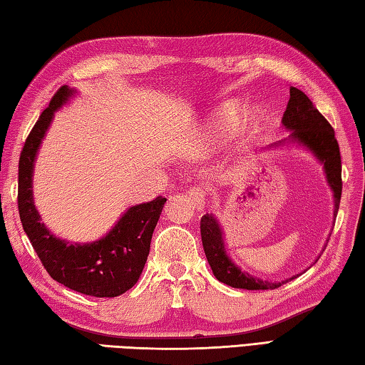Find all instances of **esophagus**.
<instances>
[{"instance_id":"obj_1","label":"esophagus","mask_w":365,"mask_h":365,"mask_svg":"<svg viewBox=\"0 0 365 365\" xmlns=\"http://www.w3.org/2000/svg\"><path fill=\"white\" fill-rule=\"evenodd\" d=\"M187 195L192 200V203H194L195 210L198 211H205L206 208V202H208V198H206V190L202 189V187H192L190 190H187Z\"/></svg>"}]
</instances>
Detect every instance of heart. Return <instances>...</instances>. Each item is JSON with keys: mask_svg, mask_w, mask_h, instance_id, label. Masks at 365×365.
I'll list each match as a JSON object with an SVG mask.
<instances>
[{"mask_svg": "<svg viewBox=\"0 0 365 365\" xmlns=\"http://www.w3.org/2000/svg\"><path fill=\"white\" fill-rule=\"evenodd\" d=\"M235 113H237V108L233 106V105H225L224 108H222V111L219 113V115H221V119L222 120H233V118H235ZM250 119V118H247ZM238 133H242V135H246L247 133V123L245 122V125H242L238 128Z\"/></svg>", "mask_w": 365, "mask_h": 365, "instance_id": "1", "label": "heart"}]
</instances>
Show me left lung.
Returning <instances> with one entry per match:
<instances>
[{
    "instance_id": "obj_1",
    "label": "left lung",
    "mask_w": 365,
    "mask_h": 365,
    "mask_svg": "<svg viewBox=\"0 0 365 365\" xmlns=\"http://www.w3.org/2000/svg\"><path fill=\"white\" fill-rule=\"evenodd\" d=\"M289 93L291 97H289V101H287L286 111L283 114V119H281V123H283V127L291 133L287 138L272 144L270 148L292 144V146L308 150V153H310L314 159L322 165V170H324V175H326V181L332 190L334 221H335L336 212H339L340 197H341V159H340L339 143L335 140L334 128L331 127V123L324 119V115H322L318 109L313 106V103L304 92L295 87H291ZM200 230H202L203 250L212 270V274L227 286L237 287V289H247V291L277 289V287L283 286L284 283H287V281L295 279L299 274L305 272L304 270L302 273L292 274L291 278H286L281 281H267L262 278H257L254 277V274L242 270V268L233 262L232 257L229 256V252H227L221 222L217 221V217L212 215V212H206V215L202 217ZM319 256L316 257V260L319 259Z\"/></svg>"
}]
</instances>
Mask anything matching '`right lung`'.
<instances>
[{
	"instance_id": "add662e5",
	"label": "right lung",
	"mask_w": 365,
	"mask_h": 365,
	"mask_svg": "<svg viewBox=\"0 0 365 365\" xmlns=\"http://www.w3.org/2000/svg\"><path fill=\"white\" fill-rule=\"evenodd\" d=\"M76 93L60 87L25 141L19 160V212L24 230L51 277L70 289L93 297H118L140 279L146 264L150 238L167 198L133 205L106 235L91 243H73L55 237L41 222L33 198L34 162L55 113Z\"/></svg>"
}]
</instances>
